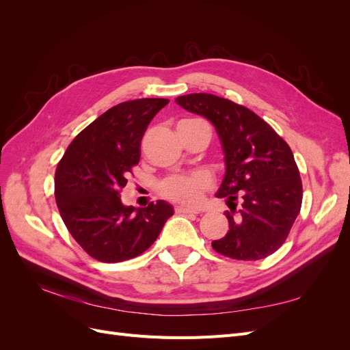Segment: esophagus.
<instances>
[{
    "instance_id": "esophagus-1",
    "label": "esophagus",
    "mask_w": 350,
    "mask_h": 350,
    "mask_svg": "<svg viewBox=\"0 0 350 350\" xmlns=\"http://www.w3.org/2000/svg\"><path fill=\"white\" fill-rule=\"evenodd\" d=\"M175 211H176V213H184V215H197L198 213L197 208L184 207V206H176Z\"/></svg>"
}]
</instances>
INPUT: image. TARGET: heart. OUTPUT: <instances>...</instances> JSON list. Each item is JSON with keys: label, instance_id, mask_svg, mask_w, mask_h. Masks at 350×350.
Masks as SVG:
<instances>
[{"label": "heart", "instance_id": "1", "mask_svg": "<svg viewBox=\"0 0 350 350\" xmlns=\"http://www.w3.org/2000/svg\"><path fill=\"white\" fill-rule=\"evenodd\" d=\"M193 121V120H187ZM211 185V178L207 172L198 171L187 175H172L166 178L161 185V193L176 203L196 206L200 203L203 193Z\"/></svg>", "mask_w": 350, "mask_h": 350}]
</instances>
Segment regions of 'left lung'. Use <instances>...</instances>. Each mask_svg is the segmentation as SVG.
Here are the masks:
<instances>
[{
  "instance_id": "obj_1",
  "label": "left lung",
  "mask_w": 350,
  "mask_h": 350,
  "mask_svg": "<svg viewBox=\"0 0 350 350\" xmlns=\"http://www.w3.org/2000/svg\"><path fill=\"white\" fill-rule=\"evenodd\" d=\"M175 102L213 124L224 152L225 175L216 197L226 200L232 213L228 234L211 247L235 260L266 258L288 238L302 204L291 147L258 115L225 98L191 93Z\"/></svg>"
}]
</instances>
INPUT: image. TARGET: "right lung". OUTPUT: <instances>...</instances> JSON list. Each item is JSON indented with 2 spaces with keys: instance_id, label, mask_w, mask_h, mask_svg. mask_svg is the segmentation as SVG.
Masks as SVG:
<instances>
[{
  "instance_id": "obj_1",
  "label": "right lung",
  "mask_w": 350,
  "mask_h": 350,
  "mask_svg": "<svg viewBox=\"0 0 350 350\" xmlns=\"http://www.w3.org/2000/svg\"><path fill=\"white\" fill-rule=\"evenodd\" d=\"M167 99L118 103L71 142L57 166L55 200L72 238L89 256L120 262L140 256L161 234L174 207L157 200L144 208L122 204L120 191L140 161L142 139Z\"/></svg>"
}]
</instances>
